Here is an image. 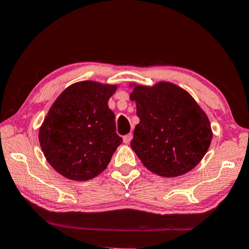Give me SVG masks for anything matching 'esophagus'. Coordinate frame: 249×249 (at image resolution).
<instances>
[{
	"mask_svg": "<svg viewBox=\"0 0 249 249\" xmlns=\"http://www.w3.org/2000/svg\"><path fill=\"white\" fill-rule=\"evenodd\" d=\"M132 139H133V135L131 133L129 134H127V135H125L124 137H123V142L125 144H129V142L132 141Z\"/></svg>",
	"mask_w": 249,
	"mask_h": 249,
	"instance_id": "34e87169",
	"label": "esophagus"
}]
</instances>
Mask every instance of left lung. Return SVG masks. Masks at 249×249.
<instances>
[{
  "label": "left lung",
  "instance_id": "1",
  "mask_svg": "<svg viewBox=\"0 0 249 249\" xmlns=\"http://www.w3.org/2000/svg\"><path fill=\"white\" fill-rule=\"evenodd\" d=\"M140 123L131 147L154 174L176 177L192 171L210 148L213 132L206 113L186 90L169 82L129 84Z\"/></svg>",
  "mask_w": 249,
  "mask_h": 249
}]
</instances>
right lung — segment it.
<instances>
[{
	"label": "right lung",
	"instance_id": "right-lung-1",
	"mask_svg": "<svg viewBox=\"0 0 249 249\" xmlns=\"http://www.w3.org/2000/svg\"><path fill=\"white\" fill-rule=\"evenodd\" d=\"M117 85L83 81L60 94L39 127L46 160L72 180H89L107 167L122 143L115 115L108 108Z\"/></svg>",
	"mask_w": 249,
	"mask_h": 249
}]
</instances>
